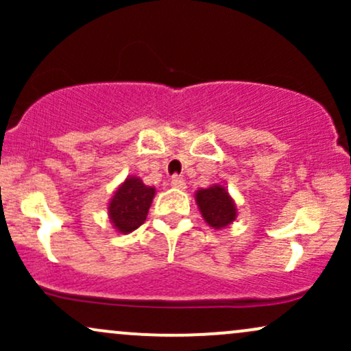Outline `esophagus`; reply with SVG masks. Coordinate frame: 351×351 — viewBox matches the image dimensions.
Instances as JSON below:
<instances>
[{
  "label": "esophagus",
  "mask_w": 351,
  "mask_h": 351,
  "mask_svg": "<svg viewBox=\"0 0 351 351\" xmlns=\"http://www.w3.org/2000/svg\"><path fill=\"white\" fill-rule=\"evenodd\" d=\"M171 186L173 188H178V189H184V188H186V183H184V180L180 178V176H173V178H171Z\"/></svg>",
  "instance_id": "1"
}]
</instances>
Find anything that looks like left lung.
I'll use <instances>...</instances> for the list:
<instances>
[{
    "label": "left lung",
    "mask_w": 351,
    "mask_h": 351,
    "mask_svg": "<svg viewBox=\"0 0 351 351\" xmlns=\"http://www.w3.org/2000/svg\"><path fill=\"white\" fill-rule=\"evenodd\" d=\"M201 216L213 229H224L232 224L237 217L234 199L223 184H213L209 188H199L195 193Z\"/></svg>",
    "instance_id": "obj_1"
}]
</instances>
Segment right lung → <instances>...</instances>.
<instances>
[{
  "instance_id": "right-lung-1",
  "label": "right lung",
  "mask_w": 351,
  "mask_h": 351,
  "mask_svg": "<svg viewBox=\"0 0 351 351\" xmlns=\"http://www.w3.org/2000/svg\"><path fill=\"white\" fill-rule=\"evenodd\" d=\"M155 198V188L147 186L138 176H127L108 201V219L120 234L142 226Z\"/></svg>"
}]
</instances>
